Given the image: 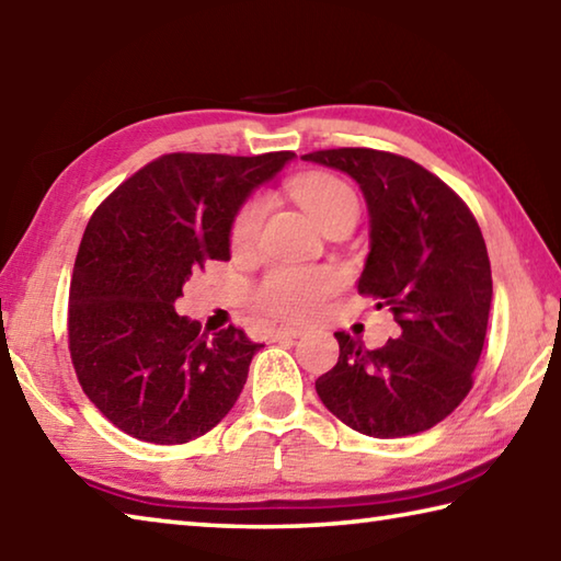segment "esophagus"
Instances as JSON below:
<instances>
[{
  "instance_id": "1",
  "label": "esophagus",
  "mask_w": 561,
  "mask_h": 561,
  "mask_svg": "<svg viewBox=\"0 0 561 561\" xmlns=\"http://www.w3.org/2000/svg\"><path fill=\"white\" fill-rule=\"evenodd\" d=\"M306 328H298V325H280V328H275L273 330V340H298V337H302L306 335Z\"/></svg>"
}]
</instances>
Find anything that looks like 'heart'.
<instances>
[{"instance_id":"heart-1","label":"heart","mask_w":561,"mask_h":561,"mask_svg":"<svg viewBox=\"0 0 561 561\" xmlns=\"http://www.w3.org/2000/svg\"><path fill=\"white\" fill-rule=\"evenodd\" d=\"M290 192L298 204L310 214L320 229L340 216H357V196L350 186L332 174L312 172L302 174L290 184ZM268 211V202L263 196H253L245 202L231 224V249L245 251L251 249L261 224ZM335 288V275L322 268H275L259 283L255 300L273 316L280 318H308L318 310L322 298Z\"/></svg>"}]
</instances>
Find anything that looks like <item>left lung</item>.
Masks as SVG:
<instances>
[{"label":"left lung","instance_id":"8db88e82","mask_svg":"<svg viewBox=\"0 0 561 561\" xmlns=\"http://www.w3.org/2000/svg\"><path fill=\"white\" fill-rule=\"evenodd\" d=\"M350 174L369 211V255L357 288L394 312L385 347L335 332L340 359L318 397L342 424L401 438L444 421L473 387L493 275L476 216L448 184L401 154L340 147L302 154Z\"/></svg>","mask_w":561,"mask_h":561}]
</instances>
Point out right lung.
I'll return each instance as SVG.
<instances>
[{"instance_id":"right-lung-1","label":"right lung","mask_w":561,"mask_h":561,"mask_svg":"<svg viewBox=\"0 0 561 561\" xmlns=\"http://www.w3.org/2000/svg\"><path fill=\"white\" fill-rule=\"evenodd\" d=\"M293 157L162 154L88 221L68 293V350L85 397L127 436L186 444L233 409L263 345L233 325L209 337L174 300L194 271L231 259L233 216Z\"/></svg>"}]
</instances>
